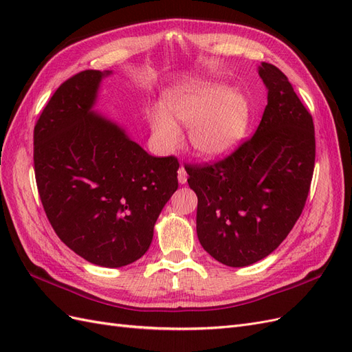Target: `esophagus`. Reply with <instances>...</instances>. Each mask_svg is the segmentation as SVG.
<instances>
[{"mask_svg":"<svg viewBox=\"0 0 352 352\" xmlns=\"http://www.w3.org/2000/svg\"><path fill=\"white\" fill-rule=\"evenodd\" d=\"M177 180H179L180 185H185V184H186L188 173H186V170H185L184 166H180L179 170H177Z\"/></svg>","mask_w":352,"mask_h":352,"instance_id":"1","label":"esophagus"}]
</instances>
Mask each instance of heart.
<instances>
[{
    "instance_id": "b5f03b06",
    "label": "heart",
    "mask_w": 352,
    "mask_h": 352,
    "mask_svg": "<svg viewBox=\"0 0 352 352\" xmlns=\"http://www.w3.org/2000/svg\"><path fill=\"white\" fill-rule=\"evenodd\" d=\"M164 105L166 110L157 107L148 114L153 136L162 151L173 150L179 144V122L189 126V142L199 155L223 157L241 142L251 120L248 98L220 83L177 87L166 94Z\"/></svg>"
}]
</instances>
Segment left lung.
I'll use <instances>...</instances> for the list:
<instances>
[{
  "instance_id": "obj_1",
  "label": "left lung",
  "mask_w": 352,
  "mask_h": 352,
  "mask_svg": "<svg viewBox=\"0 0 352 352\" xmlns=\"http://www.w3.org/2000/svg\"><path fill=\"white\" fill-rule=\"evenodd\" d=\"M258 74L267 105L254 136L217 163L185 167L198 197L199 243L229 267L279 247L301 216L314 170L311 114L278 67L261 63Z\"/></svg>"
}]
</instances>
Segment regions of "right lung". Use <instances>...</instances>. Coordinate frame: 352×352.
Returning <instances> with one entry per match:
<instances>
[{
    "label": "right lung",
    "instance_id": "obj_1",
    "mask_svg": "<svg viewBox=\"0 0 352 352\" xmlns=\"http://www.w3.org/2000/svg\"><path fill=\"white\" fill-rule=\"evenodd\" d=\"M85 70L52 95L34 131L38 192L57 236L87 261L123 267L141 258L177 189L175 157H153L95 113L101 80Z\"/></svg>",
    "mask_w": 352,
    "mask_h": 352
}]
</instances>
